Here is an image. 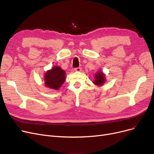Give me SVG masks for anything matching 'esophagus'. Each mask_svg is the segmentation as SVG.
Returning <instances> with one entry per match:
<instances>
[{"label": "esophagus", "instance_id": "esophagus-1", "mask_svg": "<svg viewBox=\"0 0 154 154\" xmlns=\"http://www.w3.org/2000/svg\"><path fill=\"white\" fill-rule=\"evenodd\" d=\"M75 72H81V68H80V67L75 68Z\"/></svg>", "mask_w": 154, "mask_h": 154}]
</instances>
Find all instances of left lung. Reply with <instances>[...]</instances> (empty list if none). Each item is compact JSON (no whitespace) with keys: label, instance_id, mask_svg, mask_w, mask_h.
Here are the masks:
<instances>
[{"label":"left lung","instance_id":"obj_1","mask_svg":"<svg viewBox=\"0 0 154 154\" xmlns=\"http://www.w3.org/2000/svg\"><path fill=\"white\" fill-rule=\"evenodd\" d=\"M105 74L101 70H100L95 73L94 79L93 82L96 85V86H101L105 84Z\"/></svg>","mask_w":154,"mask_h":154}]
</instances>
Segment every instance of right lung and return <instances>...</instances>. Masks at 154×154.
I'll return each mask as SVG.
<instances>
[{
	"mask_svg": "<svg viewBox=\"0 0 154 154\" xmlns=\"http://www.w3.org/2000/svg\"><path fill=\"white\" fill-rule=\"evenodd\" d=\"M65 71L58 66H54L44 75L45 87L51 89L58 90L65 81Z\"/></svg>",
	"mask_w": 154,
	"mask_h": 154,
	"instance_id": "1",
	"label": "right lung"
}]
</instances>
